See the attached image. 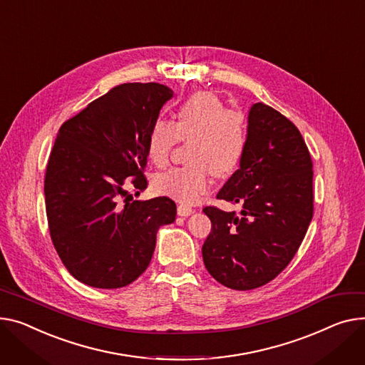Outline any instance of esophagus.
<instances>
[{"mask_svg": "<svg viewBox=\"0 0 365 365\" xmlns=\"http://www.w3.org/2000/svg\"><path fill=\"white\" fill-rule=\"evenodd\" d=\"M193 212V210L189 207V205H185V204H179L178 205V214L180 215V217H187V215H190Z\"/></svg>", "mask_w": 365, "mask_h": 365, "instance_id": "obj_1", "label": "esophagus"}]
</instances>
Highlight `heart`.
I'll return each instance as SVG.
<instances>
[{
	"label": "heart",
	"mask_w": 365,
	"mask_h": 365,
	"mask_svg": "<svg viewBox=\"0 0 365 365\" xmlns=\"http://www.w3.org/2000/svg\"><path fill=\"white\" fill-rule=\"evenodd\" d=\"M178 140H193L190 165L173 167L154 178L158 193L192 204L210 190L212 172L232 173L244 157L247 132L244 118L212 92H197L182 103L175 121L157 118L148 133L147 153L158 167L168 163Z\"/></svg>",
	"instance_id": "obj_1"
}]
</instances>
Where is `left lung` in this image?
Here are the masks:
<instances>
[{
	"label": "left lung",
	"instance_id": "1",
	"mask_svg": "<svg viewBox=\"0 0 365 365\" xmlns=\"http://www.w3.org/2000/svg\"><path fill=\"white\" fill-rule=\"evenodd\" d=\"M239 168L217 193L240 212L205 207L211 232L202 245L208 273L235 290H251L292 261L312 218V161L298 128L257 103L248 114Z\"/></svg>",
	"mask_w": 365,
	"mask_h": 365
}]
</instances>
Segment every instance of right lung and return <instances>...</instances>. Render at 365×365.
Masks as SVG:
<instances>
[{
	"instance_id": "obj_1",
	"label": "right lung",
	"mask_w": 365,
	"mask_h": 365,
	"mask_svg": "<svg viewBox=\"0 0 365 365\" xmlns=\"http://www.w3.org/2000/svg\"><path fill=\"white\" fill-rule=\"evenodd\" d=\"M173 91L123 83L61 125L46 164L45 205L54 248L68 273L100 289L135 282L151 262L157 232L176 218L158 197L132 201L148 186V133Z\"/></svg>"
}]
</instances>
